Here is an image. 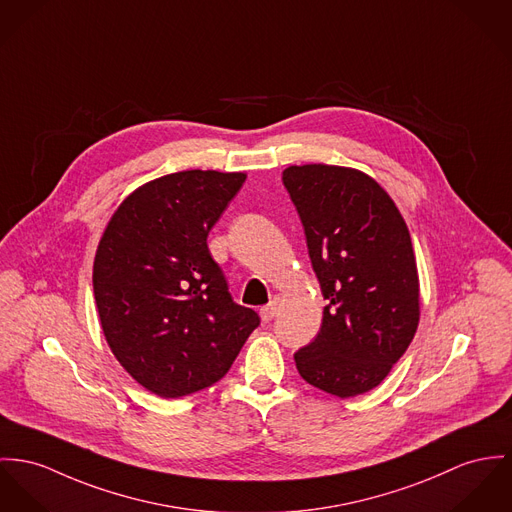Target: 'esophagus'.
I'll return each instance as SVG.
<instances>
[{
  "instance_id": "esophagus-1",
  "label": "esophagus",
  "mask_w": 512,
  "mask_h": 512,
  "mask_svg": "<svg viewBox=\"0 0 512 512\" xmlns=\"http://www.w3.org/2000/svg\"><path fill=\"white\" fill-rule=\"evenodd\" d=\"M276 310H278V300H273V302H269L267 306H263L261 308V317H263V321H271L273 317L276 315Z\"/></svg>"
}]
</instances>
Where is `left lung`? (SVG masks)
<instances>
[{"instance_id":"obj_1","label":"left lung","mask_w":512,"mask_h":512,"mask_svg":"<svg viewBox=\"0 0 512 512\" xmlns=\"http://www.w3.org/2000/svg\"><path fill=\"white\" fill-rule=\"evenodd\" d=\"M282 183L327 300L317 337L294 354L296 368L327 394L370 392L419 325V275L405 220L390 195L358 169L290 165Z\"/></svg>"}]
</instances>
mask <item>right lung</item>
Listing matches in <instances>:
<instances>
[{
    "mask_svg": "<svg viewBox=\"0 0 512 512\" xmlns=\"http://www.w3.org/2000/svg\"><path fill=\"white\" fill-rule=\"evenodd\" d=\"M245 173L179 171L122 200L99 241L93 292L105 339L152 394H195L226 376L259 315L236 304L206 237Z\"/></svg>",
    "mask_w": 512,
    "mask_h": 512,
    "instance_id": "right-lung-1",
    "label": "right lung"
}]
</instances>
